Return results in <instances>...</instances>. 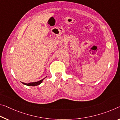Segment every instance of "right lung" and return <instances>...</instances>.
Masks as SVG:
<instances>
[{
	"instance_id": "right-lung-1",
	"label": "right lung",
	"mask_w": 120,
	"mask_h": 120,
	"mask_svg": "<svg viewBox=\"0 0 120 120\" xmlns=\"http://www.w3.org/2000/svg\"><path fill=\"white\" fill-rule=\"evenodd\" d=\"M46 78V77H45ZM45 79V78H44ZM44 79H41V81H38V82H33V83H23L22 82L23 84L26 85H28V86H37V85H39L43 81Z\"/></svg>"
}]
</instances>
